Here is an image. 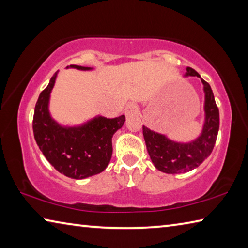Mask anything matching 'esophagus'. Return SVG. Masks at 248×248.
<instances>
[{"label": "esophagus", "mask_w": 248, "mask_h": 248, "mask_svg": "<svg viewBox=\"0 0 248 248\" xmlns=\"http://www.w3.org/2000/svg\"><path fill=\"white\" fill-rule=\"evenodd\" d=\"M138 112V106L136 104L133 103H129L127 105V107H125V115L129 116V115H132V114H137Z\"/></svg>", "instance_id": "34e87169"}]
</instances>
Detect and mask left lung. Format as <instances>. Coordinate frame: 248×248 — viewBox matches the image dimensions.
<instances>
[{"label": "left lung", "mask_w": 248, "mask_h": 248, "mask_svg": "<svg viewBox=\"0 0 248 248\" xmlns=\"http://www.w3.org/2000/svg\"><path fill=\"white\" fill-rule=\"evenodd\" d=\"M187 75L199 77L198 72L188 66ZM205 93V123L202 133L198 139L190 143H177L167 139L163 134L143 128V137L149 155L154 166L167 174L186 173L198 167L215 148L220 125V115L215 96L209 83L201 78Z\"/></svg>", "instance_id": "left-lung-1"}]
</instances>
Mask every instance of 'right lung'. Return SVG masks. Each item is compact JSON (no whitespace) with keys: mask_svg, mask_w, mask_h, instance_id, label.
I'll return each instance as SVG.
<instances>
[{"mask_svg":"<svg viewBox=\"0 0 248 248\" xmlns=\"http://www.w3.org/2000/svg\"><path fill=\"white\" fill-rule=\"evenodd\" d=\"M78 70H90L71 65ZM57 73L41 92L33 112L32 130L35 140L48 162L59 173L74 179H83L102 173L112 154L111 139L123 127L124 115L114 119L97 117L78 128H63L51 119L48 111L49 96Z\"/></svg>","mask_w":248,"mask_h":248,"instance_id":"right-lung-1","label":"right lung"}]
</instances>
